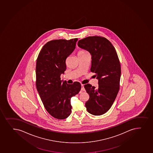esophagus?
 Listing matches in <instances>:
<instances>
[{
    "label": "esophagus",
    "mask_w": 153,
    "mask_h": 153,
    "mask_svg": "<svg viewBox=\"0 0 153 153\" xmlns=\"http://www.w3.org/2000/svg\"><path fill=\"white\" fill-rule=\"evenodd\" d=\"M81 91H85V88H84L83 84H81Z\"/></svg>",
    "instance_id": "obj_1"
}]
</instances>
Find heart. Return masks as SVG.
<instances>
[{
  "mask_svg": "<svg viewBox=\"0 0 153 153\" xmlns=\"http://www.w3.org/2000/svg\"><path fill=\"white\" fill-rule=\"evenodd\" d=\"M88 53V52L86 50H81L78 52V54H85V53Z\"/></svg>",
  "mask_w": 153,
  "mask_h": 153,
  "instance_id": "obj_1",
  "label": "heart"
}]
</instances>
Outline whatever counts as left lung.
<instances>
[{
	"label": "left lung",
	"instance_id": "8db88e82",
	"mask_svg": "<svg viewBox=\"0 0 153 153\" xmlns=\"http://www.w3.org/2000/svg\"><path fill=\"white\" fill-rule=\"evenodd\" d=\"M78 46L91 55V71L98 79L97 87L84 85L89 96L85 103L86 109L94 115L108 111L120 89L121 68L115 48L109 40L102 36H88L79 40Z\"/></svg>",
	"mask_w": 153,
	"mask_h": 153
}]
</instances>
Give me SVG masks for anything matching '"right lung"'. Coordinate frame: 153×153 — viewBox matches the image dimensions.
Listing matches in <instances>:
<instances>
[{"mask_svg":"<svg viewBox=\"0 0 153 153\" xmlns=\"http://www.w3.org/2000/svg\"><path fill=\"white\" fill-rule=\"evenodd\" d=\"M77 38L52 40L39 54L36 63V89L45 109L55 119L64 120L71 113V98L78 94L81 84L60 80L67 68L65 60L75 48Z\"/></svg>","mask_w":153,"mask_h":153,"instance_id":"obj_1","label":"right lung"}]
</instances>
